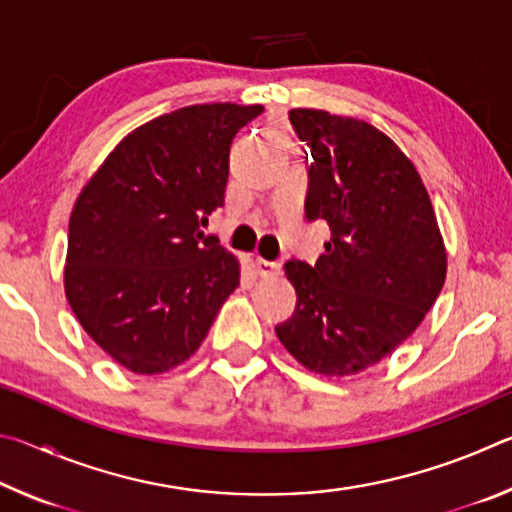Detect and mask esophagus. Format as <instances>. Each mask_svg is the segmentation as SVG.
I'll return each mask as SVG.
<instances>
[{
	"label": "esophagus",
	"instance_id": "34e87169",
	"mask_svg": "<svg viewBox=\"0 0 512 512\" xmlns=\"http://www.w3.org/2000/svg\"><path fill=\"white\" fill-rule=\"evenodd\" d=\"M255 271H257L259 277H275V275H280L282 266L277 262H268V259L257 257L255 259Z\"/></svg>",
	"mask_w": 512,
	"mask_h": 512
}]
</instances>
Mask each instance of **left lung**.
I'll return each instance as SVG.
<instances>
[{
    "mask_svg": "<svg viewBox=\"0 0 512 512\" xmlns=\"http://www.w3.org/2000/svg\"><path fill=\"white\" fill-rule=\"evenodd\" d=\"M311 151L307 221L332 237L314 266H284L298 293L275 327L302 366L345 377L386 359L418 329L445 284L447 255L420 173L366 121L293 108Z\"/></svg>",
    "mask_w": 512,
    "mask_h": 512,
    "instance_id": "left-lung-1",
    "label": "left lung"
}]
</instances>
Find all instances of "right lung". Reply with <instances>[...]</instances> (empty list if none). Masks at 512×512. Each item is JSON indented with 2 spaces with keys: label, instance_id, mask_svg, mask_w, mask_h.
<instances>
[{
  "label": "right lung",
  "instance_id": "add662e5",
  "mask_svg": "<svg viewBox=\"0 0 512 512\" xmlns=\"http://www.w3.org/2000/svg\"><path fill=\"white\" fill-rule=\"evenodd\" d=\"M262 106L203 103L124 137L69 216L65 293L99 348L137 375L180 366L239 287V262L203 235L225 201L230 144Z\"/></svg>",
  "mask_w": 512,
  "mask_h": 512
}]
</instances>
